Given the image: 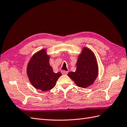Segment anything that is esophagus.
<instances>
[{
	"label": "esophagus",
	"instance_id": "34e87169",
	"mask_svg": "<svg viewBox=\"0 0 127 127\" xmlns=\"http://www.w3.org/2000/svg\"><path fill=\"white\" fill-rule=\"evenodd\" d=\"M61 73H62V74H63V75H66V74H67V73H68V72L66 71H62Z\"/></svg>",
	"mask_w": 127,
	"mask_h": 127
}]
</instances>
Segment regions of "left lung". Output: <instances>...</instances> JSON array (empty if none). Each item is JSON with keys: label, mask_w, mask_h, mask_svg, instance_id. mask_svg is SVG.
<instances>
[{"label": "left lung", "mask_w": 127, "mask_h": 127, "mask_svg": "<svg viewBox=\"0 0 127 127\" xmlns=\"http://www.w3.org/2000/svg\"><path fill=\"white\" fill-rule=\"evenodd\" d=\"M74 72H70L68 76L78 86L86 88L94 83L98 76V68L96 58L91 50L84 47L78 56Z\"/></svg>", "instance_id": "left-lung-1"}]
</instances>
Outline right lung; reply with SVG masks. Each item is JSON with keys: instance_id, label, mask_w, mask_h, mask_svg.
<instances>
[{"instance_id": "obj_1", "label": "right lung", "mask_w": 127, "mask_h": 127, "mask_svg": "<svg viewBox=\"0 0 127 127\" xmlns=\"http://www.w3.org/2000/svg\"><path fill=\"white\" fill-rule=\"evenodd\" d=\"M49 61L46 50L42 49L32 56L28 64L27 74L30 83L42 91L52 89L61 75V72L54 73Z\"/></svg>"}]
</instances>
